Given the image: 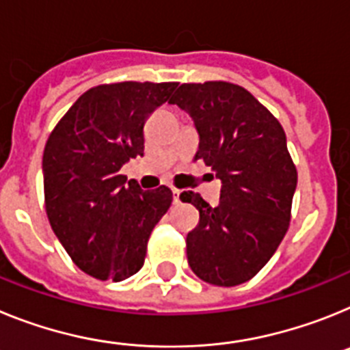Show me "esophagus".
<instances>
[{"label":"esophagus","mask_w":350,"mask_h":350,"mask_svg":"<svg viewBox=\"0 0 350 350\" xmlns=\"http://www.w3.org/2000/svg\"><path fill=\"white\" fill-rule=\"evenodd\" d=\"M179 196H181V190H178V188H172V200H174L176 204L179 202Z\"/></svg>","instance_id":"esophagus-1"}]
</instances>
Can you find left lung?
Segmentation results:
<instances>
[{
    "label": "left lung",
    "mask_w": 350,
    "mask_h": 350,
    "mask_svg": "<svg viewBox=\"0 0 350 350\" xmlns=\"http://www.w3.org/2000/svg\"><path fill=\"white\" fill-rule=\"evenodd\" d=\"M169 103L192 116L196 160L221 181L220 202L200 193L179 199L199 209L187 257L200 280L232 287L254 278L273 257L291 224L297 171L280 121L250 91L226 81L181 84Z\"/></svg>",
    "instance_id": "obj_1"
}]
</instances>
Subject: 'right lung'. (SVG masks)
I'll list each match as a JSON object with an SVG mask.
<instances>
[{
	"mask_svg": "<svg viewBox=\"0 0 350 350\" xmlns=\"http://www.w3.org/2000/svg\"><path fill=\"white\" fill-rule=\"evenodd\" d=\"M178 83L100 84L57 121L44 150L45 213L79 269L121 282L142 267L171 188L141 190L121 167L144 153V123Z\"/></svg>",
	"mask_w": 350,
	"mask_h": 350,
	"instance_id": "right-lung-1",
	"label": "right lung"
}]
</instances>
